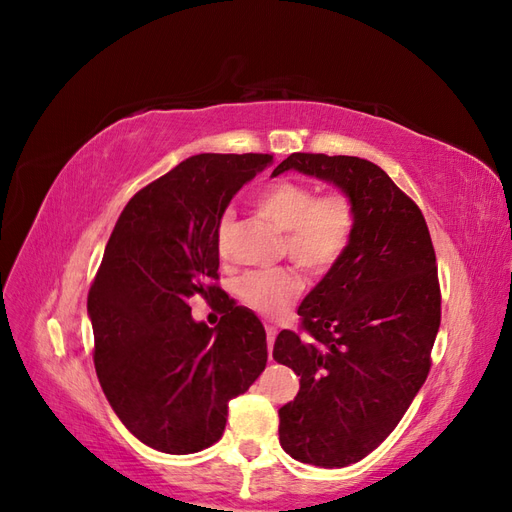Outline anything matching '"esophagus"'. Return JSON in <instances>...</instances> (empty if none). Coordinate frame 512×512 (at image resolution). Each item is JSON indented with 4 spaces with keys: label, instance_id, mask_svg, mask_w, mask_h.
I'll list each match as a JSON object with an SVG mask.
<instances>
[{
    "label": "esophagus",
    "instance_id": "34e87169",
    "mask_svg": "<svg viewBox=\"0 0 512 512\" xmlns=\"http://www.w3.org/2000/svg\"><path fill=\"white\" fill-rule=\"evenodd\" d=\"M265 331H267V348H269V356H271L273 342H275V337H277V329H275V327H271V324H267Z\"/></svg>",
    "mask_w": 512,
    "mask_h": 512
}]
</instances>
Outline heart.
<instances>
[{
	"mask_svg": "<svg viewBox=\"0 0 512 512\" xmlns=\"http://www.w3.org/2000/svg\"><path fill=\"white\" fill-rule=\"evenodd\" d=\"M258 207L275 226L286 230L284 250L288 256L312 271H327L337 265L354 239L356 211L352 200L342 192L318 196L312 185L282 179L260 192ZM232 220V213L226 211L218 224L222 252ZM301 286L297 271L265 269L245 273L237 284V294L256 312L280 316L297 299Z\"/></svg>",
	"mask_w": 512,
	"mask_h": 512,
	"instance_id": "1",
	"label": "heart"
}]
</instances>
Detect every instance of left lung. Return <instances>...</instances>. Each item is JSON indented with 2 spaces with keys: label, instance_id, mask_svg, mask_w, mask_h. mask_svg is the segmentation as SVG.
I'll return each instance as SVG.
<instances>
[{
  "label": "left lung",
  "instance_id": "left-lung-1",
  "mask_svg": "<svg viewBox=\"0 0 512 512\" xmlns=\"http://www.w3.org/2000/svg\"><path fill=\"white\" fill-rule=\"evenodd\" d=\"M297 170L333 183L356 211V232L299 305L307 337L282 331L273 359L301 376L280 408V444L303 463L346 468L397 427L429 374L440 286L421 209L380 166L352 156L292 153Z\"/></svg>",
  "mask_w": 512,
  "mask_h": 512
}]
</instances>
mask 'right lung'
<instances>
[{"mask_svg":"<svg viewBox=\"0 0 512 512\" xmlns=\"http://www.w3.org/2000/svg\"><path fill=\"white\" fill-rule=\"evenodd\" d=\"M269 153H200L138 192L119 215L87 297L102 391L134 438L168 455L218 442L228 401L267 365L258 316L224 292L218 327L188 299L220 294L218 224Z\"/></svg>","mask_w":512,"mask_h":512,"instance_id":"1","label":"right lung"}]
</instances>
